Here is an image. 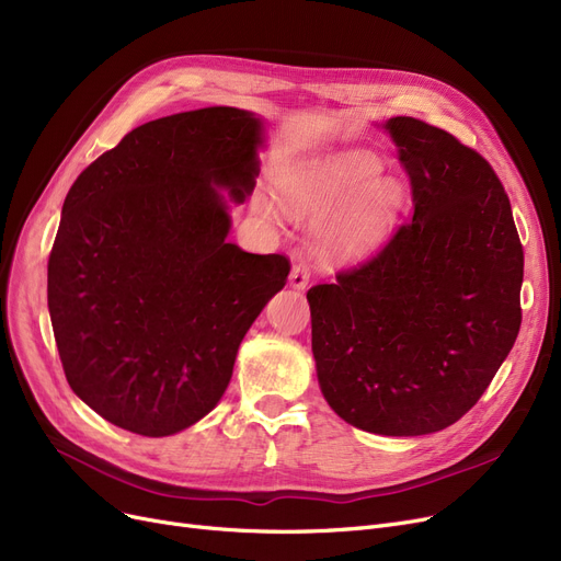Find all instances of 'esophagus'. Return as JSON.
Segmentation results:
<instances>
[{"label":"esophagus","instance_id":"34e87169","mask_svg":"<svg viewBox=\"0 0 561 561\" xmlns=\"http://www.w3.org/2000/svg\"><path fill=\"white\" fill-rule=\"evenodd\" d=\"M309 277H311L309 265L305 261H298L294 265V271H290V286H294V288H305L309 284Z\"/></svg>","mask_w":561,"mask_h":561}]
</instances>
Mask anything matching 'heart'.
I'll return each instance as SVG.
<instances>
[{
	"label": "heart",
	"instance_id": "heart-1",
	"mask_svg": "<svg viewBox=\"0 0 561 561\" xmlns=\"http://www.w3.org/2000/svg\"><path fill=\"white\" fill-rule=\"evenodd\" d=\"M378 160L367 153H336L294 169L279 183L288 213L323 217L340 210L323 231L330 259H355L371 252L392 225L403 190L394 179H377Z\"/></svg>",
	"mask_w": 561,
	"mask_h": 561
}]
</instances>
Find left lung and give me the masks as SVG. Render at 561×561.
<instances>
[{
  "label": "left lung",
  "instance_id": "1",
  "mask_svg": "<svg viewBox=\"0 0 561 561\" xmlns=\"http://www.w3.org/2000/svg\"><path fill=\"white\" fill-rule=\"evenodd\" d=\"M385 128L415 213L307 300L330 408L362 431L408 437L458 422L495 378L523 321L525 259L489 160L420 118Z\"/></svg>",
  "mask_w": 561,
  "mask_h": 561
}]
</instances>
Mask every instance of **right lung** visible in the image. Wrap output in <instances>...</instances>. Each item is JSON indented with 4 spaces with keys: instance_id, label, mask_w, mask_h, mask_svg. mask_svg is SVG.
Masks as SVG:
<instances>
[{
    "instance_id": "add662e5",
    "label": "right lung",
    "mask_w": 561,
    "mask_h": 561,
    "mask_svg": "<svg viewBox=\"0 0 561 561\" xmlns=\"http://www.w3.org/2000/svg\"><path fill=\"white\" fill-rule=\"evenodd\" d=\"M261 121L204 107L149 121L66 194L47 307L72 392L114 426L162 437L222 399L236 353L284 288V254L227 242L217 187L256 185Z\"/></svg>"
}]
</instances>
